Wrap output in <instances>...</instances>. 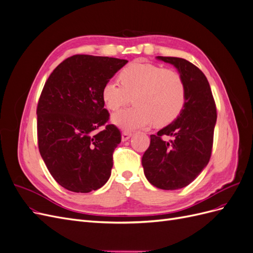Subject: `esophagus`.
<instances>
[{
	"label": "esophagus",
	"mask_w": 253,
	"mask_h": 253,
	"mask_svg": "<svg viewBox=\"0 0 253 253\" xmlns=\"http://www.w3.org/2000/svg\"><path fill=\"white\" fill-rule=\"evenodd\" d=\"M131 136H132V133H131V132L125 131L124 133H122V135H121V139H122V141H126L127 139L131 138Z\"/></svg>",
	"instance_id": "esophagus-1"
}]
</instances>
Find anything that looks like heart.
<instances>
[{
  "instance_id": "b5f03b06",
  "label": "heart",
  "mask_w": 253,
  "mask_h": 253,
  "mask_svg": "<svg viewBox=\"0 0 253 253\" xmlns=\"http://www.w3.org/2000/svg\"><path fill=\"white\" fill-rule=\"evenodd\" d=\"M118 81H108L101 91L106 108L117 111L131 97V108L113 115L112 120L124 129L171 124L186 103V84L179 73L160 65L136 61L126 66Z\"/></svg>"
}]
</instances>
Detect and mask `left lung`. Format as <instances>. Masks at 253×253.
<instances>
[{
  "label": "left lung",
  "mask_w": 253,
  "mask_h": 253,
  "mask_svg": "<svg viewBox=\"0 0 253 253\" xmlns=\"http://www.w3.org/2000/svg\"><path fill=\"white\" fill-rule=\"evenodd\" d=\"M156 58L177 68L186 84L187 98L179 116L156 135L150 136V147L141 164L145 177L153 186L176 190L192 182L209 163L216 106L210 84L200 68L182 58ZM165 134L172 139L165 142Z\"/></svg>",
  "instance_id": "obj_1"
}]
</instances>
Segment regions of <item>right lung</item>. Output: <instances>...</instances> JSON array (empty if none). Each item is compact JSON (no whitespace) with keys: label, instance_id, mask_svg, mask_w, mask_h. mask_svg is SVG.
<instances>
[{"label":"right lung","instance_id":"obj_1","mask_svg":"<svg viewBox=\"0 0 253 253\" xmlns=\"http://www.w3.org/2000/svg\"><path fill=\"white\" fill-rule=\"evenodd\" d=\"M127 60L75 55L45 82L37 108L38 144L49 173L60 186L88 193L105 185L121 134L104 109V84ZM105 128L100 132L96 129Z\"/></svg>","mask_w":253,"mask_h":253}]
</instances>
